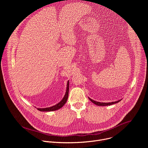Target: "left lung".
I'll use <instances>...</instances> for the list:
<instances>
[{
	"mask_svg": "<svg viewBox=\"0 0 148 148\" xmlns=\"http://www.w3.org/2000/svg\"><path fill=\"white\" fill-rule=\"evenodd\" d=\"M90 100L93 102L94 103H95V105H98V106H107V105H112V104H114V103H118V102H119L121 100H119V101H115V102H97V101H95L91 98H90Z\"/></svg>",
	"mask_w": 148,
	"mask_h": 148,
	"instance_id": "left-lung-1",
	"label": "left lung"
}]
</instances>
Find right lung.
I'll use <instances>...</instances> for the list:
<instances>
[{"label": "right lung", "instance_id": "right-lung-1", "mask_svg": "<svg viewBox=\"0 0 148 148\" xmlns=\"http://www.w3.org/2000/svg\"><path fill=\"white\" fill-rule=\"evenodd\" d=\"M69 81H68L67 82V90H66V92L65 94V95L64 97V98H62V99L57 104L54 105V106L49 107V108H37V110L40 111H54L56 110H58V109H60L61 107H62L63 105H64L66 102L67 101L68 99V97H69Z\"/></svg>", "mask_w": 148, "mask_h": 148}]
</instances>
